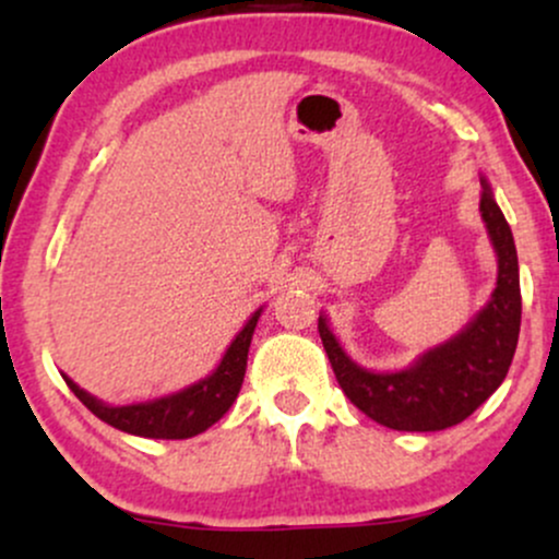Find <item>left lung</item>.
<instances>
[{
  "label": "left lung",
  "mask_w": 559,
  "mask_h": 559,
  "mask_svg": "<svg viewBox=\"0 0 559 559\" xmlns=\"http://www.w3.org/2000/svg\"><path fill=\"white\" fill-rule=\"evenodd\" d=\"M480 191V217L497 252L499 273L489 305L447 344L433 346L409 368L373 373L336 342L325 318H318L333 373L346 400L370 420L394 431H444L457 426L484 404L510 370L521 333V278L512 230L493 202L489 183Z\"/></svg>",
  "instance_id": "left-lung-1"
}]
</instances>
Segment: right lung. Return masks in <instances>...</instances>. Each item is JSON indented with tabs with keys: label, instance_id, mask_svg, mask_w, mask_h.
<instances>
[{
	"label": "right lung",
	"instance_id": "right-lung-1",
	"mask_svg": "<svg viewBox=\"0 0 559 559\" xmlns=\"http://www.w3.org/2000/svg\"><path fill=\"white\" fill-rule=\"evenodd\" d=\"M260 312L262 310L254 312L247 320V325L236 333V338L230 342L226 355H223L221 365H217L213 373L197 381L194 386L176 391V394L159 396V400L152 402L112 407V404H105L96 400V396L86 394L70 378H66V381L70 391L92 409L96 418L105 420L107 426L118 428V431L144 436V439H189V436L207 431L213 423L221 420L236 396H239L243 373H247L249 344H252V333L254 325H258Z\"/></svg>",
	"mask_w": 559,
	"mask_h": 559
}]
</instances>
